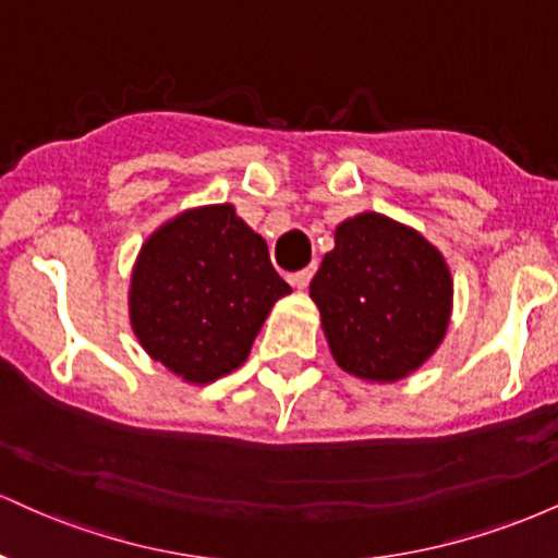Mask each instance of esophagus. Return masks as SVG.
<instances>
[{
    "instance_id": "1",
    "label": "esophagus",
    "mask_w": 558,
    "mask_h": 558,
    "mask_svg": "<svg viewBox=\"0 0 558 558\" xmlns=\"http://www.w3.org/2000/svg\"><path fill=\"white\" fill-rule=\"evenodd\" d=\"M312 272H315V267H306V270H299V272L288 275V280H291V286H293V288H299V291H304V288L310 286Z\"/></svg>"
}]
</instances>
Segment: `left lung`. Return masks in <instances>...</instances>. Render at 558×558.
<instances>
[{
  "label": "left lung",
  "instance_id": "obj_1",
  "mask_svg": "<svg viewBox=\"0 0 558 558\" xmlns=\"http://www.w3.org/2000/svg\"><path fill=\"white\" fill-rule=\"evenodd\" d=\"M310 296L338 367L360 380L396 383L444 341L453 280L425 235L362 213L336 228V246L312 278Z\"/></svg>",
  "mask_w": 558,
  "mask_h": 558
}]
</instances>
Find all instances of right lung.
Masks as SVG:
<instances>
[{"mask_svg": "<svg viewBox=\"0 0 558 558\" xmlns=\"http://www.w3.org/2000/svg\"><path fill=\"white\" fill-rule=\"evenodd\" d=\"M288 293L265 239L233 204H207L175 215L144 241L128 315L151 360L204 386L246 362L275 301Z\"/></svg>", "mask_w": 558, "mask_h": 558, "instance_id": "add662e5", "label": "right lung"}]
</instances>
